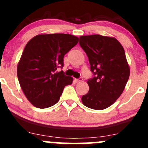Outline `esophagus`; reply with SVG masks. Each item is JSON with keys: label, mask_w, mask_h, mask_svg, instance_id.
<instances>
[{"label": "esophagus", "mask_w": 148, "mask_h": 148, "mask_svg": "<svg viewBox=\"0 0 148 148\" xmlns=\"http://www.w3.org/2000/svg\"><path fill=\"white\" fill-rule=\"evenodd\" d=\"M82 80H83V79H82V78L76 79V82H82Z\"/></svg>", "instance_id": "34e87169"}]
</instances>
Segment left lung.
I'll return each instance as SVG.
<instances>
[{
	"label": "left lung",
	"mask_w": 148,
	"mask_h": 148,
	"mask_svg": "<svg viewBox=\"0 0 148 148\" xmlns=\"http://www.w3.org/2000/svg\"><path fill=\"white\" fill-rule=\"evenodd\" d=\"M95 77L87 81L89 90L82 98L85 106L103 110L111 106L123 91L130 76L125 51L115 37L100 35L79 37Z\"/></svg>",
	"instance_id": "left-lung-1"
}]
</instances>
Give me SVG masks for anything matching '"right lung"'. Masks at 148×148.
I'll return each mask as SVG.
<instances>
[{
	"label": "right lung",
	"mask_w": 148,
	"mask_h": 148,
	"mask_svg": "<svg viewBox=\"0 0 148 148\" xmlns=\"http://www.w3.org/2000/svg\"><path fill=\"white\" fill-rule=\"evenodd\" d=\"M69 34H40L27 43L18 62L17 74L27 100L34 106L46 108L60 100L65 86L73 78L56 71L63 66L64 56L78 43Z\"/></svg>",
	"instance_id": "obj_1"
}]
</instances>
